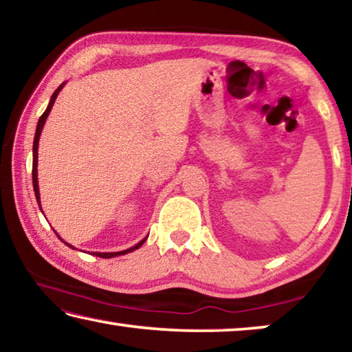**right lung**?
<instances>
[{
    "instance_id": "obj_1",
    "label": "right lung",
    "mask_w": 352,
    "mask_h": 352,
    "mask_svg": "<svg viewBox=\"0 0 352 352\" xmlns=\"http://www.w3.org/2000/svg\"><path fill=\"white\" fill-rule=\"evenodd\" d=\"M63 85L65 83H62L60 87L57 88V90L52 93V96H51V100H50V105H47V109L45 110V113L43 115L40 116V119H38V124H37V130H35V136H34V147H32V184H34V192H35V199H37V201H38V206H40V210H41V205H40V192H38V178H37V162H38V140H40V135H41V130H43V126H45V122H46V118H47V115H50V111H51V109H52V105H54V102H56V99H57V96H58V93H60V90L63 88ZM43 212V211H41ZM57 234V233H56ZM58 236V234H57ZM58 239H60V236H58ZM147 239V237H146ZM146 239H142L141 242H138L136 243L135 247H132V248H129V250H124V252H116V253H93V254H96V256H99V258H115V256H121V254H126V253H130V252H133V250H136V248H140L142 243L146 242ZM60 241H63V239H60ZM67 243V242H65ZM68 247H71V248H74L73 245H69V243H67Z\"/></svg>"
}]
</instances>
